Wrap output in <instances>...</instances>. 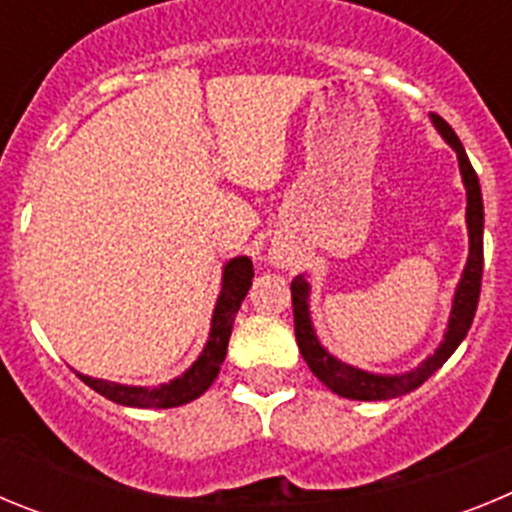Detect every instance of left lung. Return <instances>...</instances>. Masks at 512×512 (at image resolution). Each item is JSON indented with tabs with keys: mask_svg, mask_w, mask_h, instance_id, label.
I'll list each match as a JSON object with an SVG mask.
<instances>
[{
	"mask_svg": "<svg viewBox=\"0 0 512 512\" xmlns=\"http://www.w3.org/2000/svg\"><path fill=\"white\" fill-rule=\"evenodd\" d=\"M433 128L438 130L446 143L456 151L459 158L461 182L467 189V230H469V259L461 279L456 284L454 302H451V315L443 341L433 351L428 359L420 361L415 369L402 374H374L351 366L346 361L336 359L328 348L318 341V333L312 328L310 318V284H307L305 274L292 279V310H295V336L297 346H300L302 359L307 361L310 372L328 387L330 392L346 397V400H395L400 395L418 390L425 379L438 372L449 356L454 354L459 343L467 338L469 328H472L474 312H477L479 302V287H482V264H485V246H482V235H485V205H482V189H479L477 171L469 164V156L461 146V140L451 130V125L443 117L431 112Z\"/></svg>",
	"mask_w": 512,
	"mask_h": 512,
	"instance_id": "1",
	"label": "left lung"
}]
</instances>
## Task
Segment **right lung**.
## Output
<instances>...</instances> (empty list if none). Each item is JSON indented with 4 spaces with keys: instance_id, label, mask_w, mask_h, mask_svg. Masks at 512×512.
<instances>
[{
    "instance_id": "obj_1",
    "label": "right lung",
    "mask_w": 512,
    "mask_h": 512,
    "mask_svg": "<svg viewBox=\"0 0 512 512\" xmlns=\"http://www.w3.org/2000/svg\"><path fill=\"white\" fill-rule=\"evenodd\" d=\"M251 279L253 264L248 256H235L223 266V284H220V295H217L215 310H212L210 336H207L205 348L187 372L174 377L171 382L158 384V387H133V384L107 382V379H94L79 372H76V377L89 384L94 392L117 402V405H125V408H179V405L197 400L210 390V384L220 374V366L228 354L235 312L246 300Z\"/></svg>"
}]
</instances>
